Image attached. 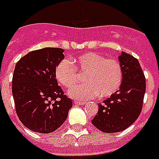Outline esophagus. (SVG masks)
<instances>
[{"instance_id":"1","label":"esophagus","mask_w":159,"mask_h":159,"mask_svg":"<svg viewBox=\"0 0 159 159\" xmlns=\"http://www.w3.org/2000/svg\"><path fill=\"white\" fill-rule=\"evenodd\" d=\"M74 103H75L76 105H83V104H85V103H86V102L75 101V102H74Z\"/></svg>"}]
</instances>
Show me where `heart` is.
<instances>
[{
  "label": "heart",
  "instance_id": "obj_1",
  "mask_svg": "<svg viewBox=\"0 0 159 159\" xmlns=\"http://www.w3.org/2000/svg\"><path fill=\"white\" fill-rule=\"evenodd\" d=\"M74 64L75 67H73ZM77 70L86 75L85 84L68 90L74 99L88 100L96 95L109 97L115 94L122 83L123 70L118 61L106 59L98 53L86 52L70 60H62L55 69V77L60 85L69 89L78 81Z\"/></svg>",
  "mask_w": 159,
  "mask_h": 159
}]
</instances>
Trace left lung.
<instances>
[{"mask_svg":"<svg viewBox=\"0 0 159 159\" xmlns=\"http://www.w3.org/2000/svg\"><path fill=\"white\" fill-rule=\"evenodd\" d=\"M123 70L119 89L102 103L92 124L103 133H117L126 129L139 117L146 89V81L138 60L125 52L119 57Z\"/></svg>","mask_w":159,"mask_h":159,"instance_id":"left-lung-1","label":"left lung"}]
</instances>
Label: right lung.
Instances as JSON below:
<instances>
[{
  "mask_svg": "<svg viewBox=\"0 0 159 159\" xmlns=\"http://www.w3.org/2000/svg\"><path fill=\"white\" fill-rule=\"evenodd\" d=\"M63 53L62 48H44L29 52L16 64L12 79L16 111L23 125L33 132L56 131L72 107L55 77Z\"/></svg>",
  "mask_w": 159,
  "mask_h": 159,
  "instance_id": "right-lung-1",
  "label": "right lung"
}]
</instances>
